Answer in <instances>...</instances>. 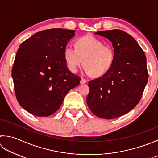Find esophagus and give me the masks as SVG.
I'll return each instance as SVG.
<instances>
[{"instance_id":"34e87169","label":"esophagus","mask_w":158,"mask_h":158,"mask_svg":"<svg viewBox=\"0 0 158 158\" xmlns=\"http://www.w3.org/2000/svg\"><path fill=\"white\" fill-rule=\"evenodd\" d=\"M86 82H87V80L83 78L81 79V81H80V83H81V84H84Z\"/></svg>"}]
</instances>
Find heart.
<instances>
[{"mask_svg": "<svg viewBox=\"0 0 158 158\" xmlns=\"http://www.w3.org/2000/svg\"><path fill=\"white\" fill-rule=\"evenodd\" d=\"M75 48L66 46L64 56L68 69L77 73L83 60V66L88 73L95 77L103 76L109 71L115 61L112 46L103 45V42L93 35H86L77 39Z\"/></svg>", "mask_w": 158, "mask_h": 158, "instance_id": "heart-1", "label": "heart"}]
</instances>
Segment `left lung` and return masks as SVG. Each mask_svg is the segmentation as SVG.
Listing matches in <instances>:
<instances>
[{
  "label": "left lung",
  "mask_w": 158,
  "mask_h": 158,
  "mask_svg": "<svg viewBox=\"0 0 158 158\" xmlns=\"http://www.w3.org/2000/svg\"><path fill=\"white\" fill-rule=\"evenodd\" d=\"M94 34L112 43L115 61L106 75L89 81L87 104L97 116L114 119L130 112L140 101L149 78L147 59L135 39L123 31Z\"/></svg>",
  "instance_id": "8db88e82"
}]
</instances>
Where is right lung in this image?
<instances>
[{"mask_svg": "<svg viewBox=\"0 0 158 158\" xmlns=\"http://www.w3.org/2000/svg\"><path fill=\"white\" fill-rule=\"evenodd\" d=\"M75 31L44 30L20 45L11 75L18 103L34 116L45 117L60 107L68 92L81 78L67 67L64 48Z\"/></svg>", "mask_w": 158, "mask_h": 158, "instance_id": "add662e5", "label": "right lung"}]
</instances>
